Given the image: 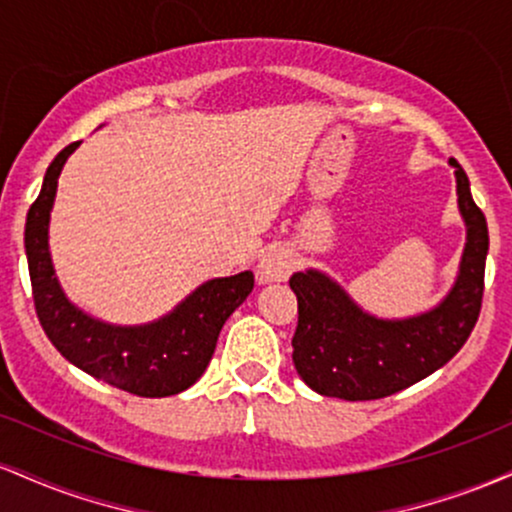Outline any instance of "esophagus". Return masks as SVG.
Here are the masks:
<instances>
[{
    "label": "esophagus",
    "instance_id": "esophagus-1",
    "mask_svg": "<svg viewBox=\"0 0 512 512\" xmlns=\"http://www.w3.org/2000/svg\"><path fill=\"white\" fill-rule=\"evenodd\" d=\"M293 272V257L286 248H269L257 262V281L260 284H274L286 281Z\"/></svg>",
    "mask_w": 512,
    "mask_h": 512
}]
</instances>
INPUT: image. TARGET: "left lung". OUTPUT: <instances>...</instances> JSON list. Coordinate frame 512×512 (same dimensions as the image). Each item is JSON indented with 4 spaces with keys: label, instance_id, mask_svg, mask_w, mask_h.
Listing matches in <instances>:
<instances>
[{
    "label": "left lung",
    "instance_id": "obj_1",
    "mask_svg": "<svg viewBox=\"0 0 512 512\" xmlns=\"http://www.w3.org/2000/svg\"><path fill=\"white\" fill-rule=\"evenodd\" d=\"M450 166L467 243L455 284L436 308L387 320L363 310L320 269H305L289 279L298 298L293 366L317 395L346 402L395 395L443 368L472 334L484 296L489 228L474 204L467 173L455 158Z\"/></svg>",
    "mask_w": 512,
    "mask_h": 512
}]
</instances>
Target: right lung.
Masks as SVG:
<instances>
[{
    "instance_id": "add662e5",
    "label": "right lung",
    "mask_w": 512,
    "mask_h": 512,
    "mask_svg": "<svg viewBox=\"0 0 512 512\" xmlns=\"http://www.w3.org/2000/svg\"><path fill=\"white\" fill-rule=\"evenodd\" d=\"M79 142L64 146L26 216V257L35 313L55 349L93 378L137 397H170L195 385L214 356L223 322L255 286L252 272L209 279L168 315L146 325H110L69 301L50 257L57 178Z\"/></svg>"
}]
</instances>
